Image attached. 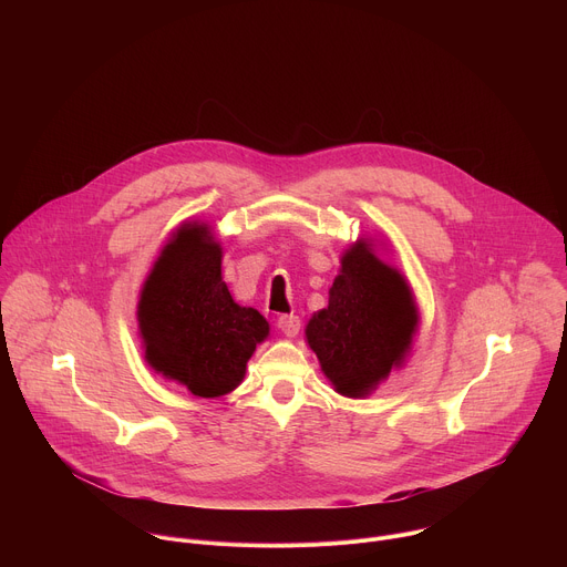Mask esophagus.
I'll return each mask as SVG.
<instances>
[{"mask_svg": "<svg viewBox=\"0 0 567 567\" xmlns=\"http://www.w3.org/2000/svg\"><path fill=\"white\" fill-rule=\"evenodd\" d=\"M278 328L282 330L285 337L291 339V337H296L300 332V318L296 313H282L278 318Z\"/></svg>", "mask_w": 567, "mask_h": 567, "instance_id": "esophagus-1", "label": "esophagus"}]
</instances>
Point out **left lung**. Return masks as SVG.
Wrapping results in <instances>:
<instances>
[{"label":"left lung","mask_w":567,"mask_h":567,"mask_svg":"<svg viewBox=\"0 0 567 567\" xmlns=\"http://www.w3.org/2000/svg\"><path fill=\"white\" fill-rule=\"evenodd\" d=\"M415 328L406 280L357 241L343 256L328 309L311 316L305 334L337 392L363 396L403 359Z\"/></svg>","instance_id":"1"}]
</instances>
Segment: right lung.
<instances>
[{
    "label": "right lung",
    "mask_w": 567,
    "mask_h": 567,
    "mask_svg": "<svg viewBox=\"0 0 567 567\" xmlns=\"http://www.w3.org/2000/svg\"><path fill=\"white\" fill-rule=\"evenodd\" d=\"M147 363L197 396L239 385L269 322L239 307L221 280V249L204 224H184L156 260L138 300Z\"/></svg>",
    "instance_id": "add662e5"
}]
</instances>
